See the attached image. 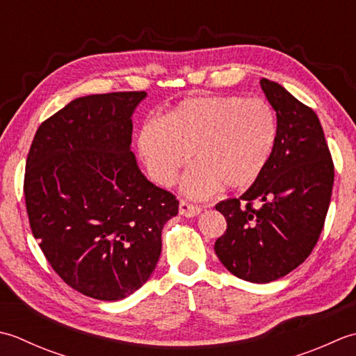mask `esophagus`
I'll list each match as a JSON object with an SVG mask.
<instances>
[{
  "label": "esophagus",
  "mask_w": 356,
  "mask_h": 356,
  "mask_svg": "<svg viewBox=\"0 0 356 356\" xmlns=\"http://www.w3.org/2000/svg\"><path fill=\"white\" fill-rule=\"evenodd\" d=\"M201 207L200 206H195L191 204V202H187L184 200L179 201V215L186 216V218H193V216H197L201 213Z\"/></svg>",
  "instance_id": "34e87169"
}]
</instances>
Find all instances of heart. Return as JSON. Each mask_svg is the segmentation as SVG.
<instances>
[{
  "mask_svg": "<svg viewBox=\"0 0 356 356\" xmlns=\"http://www.w3.org/2000/svg\"><path fill=\"white\" fill-rule=\"evenodd\" d=\"M277 118L261 99L198 97L179 103L161 122H149L138 150L158 184L170 186L195 152L183 188L207 197L221 184L244 191L263 175L277 143Z\"/></svg>",
  "mask_w": 356,
  "mask_h": 356,
  "instance_id": "obj_1",
  "label": "heart"
}]
</instances>
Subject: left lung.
Returning <instances> with one entry per match:
<instances>
[{
	"label": "left lung",
	"instance_id": "1",
	"mask_svg": "<svg viewBox=\"0 0 356 356\" xmlns=\"http://www.w3.org/2000/svg\"><path fill=\"white\" fill-rule=\"evenodd\" d=\"M259 84L277 112V143L257 183L215 206L227 221L215 253L235 277L264 284L296 269L314 250L335 173L316 113L281 84L266 78Z\"/></svg>",
	"mask_w": 356,
	"mask_h": 356
}]
</instances>
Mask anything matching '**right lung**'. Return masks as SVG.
Here are the masks:
<instances>
[{
    "instance_id": "add662e5",
    "label": "right lung",
    "mask_w": 356,
    "mask_h": 356,
    "mask_svg": "<svg viewBox=\"0 0 356 356\" xmlns=\"http://www.w3.org/2000/svg\"><path fill=\"white\" fill-rule=\"evenodd\" d=\"M146 92L76 98L38 127L24 175L32 234L72 289L117 301L149 280L178 200L143 175L132 115Z\"/></svg>"
}]
</instances>
